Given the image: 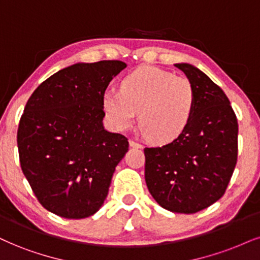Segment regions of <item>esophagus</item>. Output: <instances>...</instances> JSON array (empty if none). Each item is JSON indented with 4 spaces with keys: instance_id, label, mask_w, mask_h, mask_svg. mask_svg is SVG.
<instances>
[{
    "instance_id": "34e87169",
    "label": "esophagus",
    "mask_w": 260,
    "mask_h": 260,
    "mask_svg": "<svg viewBox=\"0 0 260 260\" xmlns=\"http://www.w3.org/2000/svg\"><path fill=\"white\" fill-rule=\"evenodd\" d=\"M129 143H130V147H133V148H142V145L139 142H136V141H134V140H130Z\"/></svg>"
}]
</instances>
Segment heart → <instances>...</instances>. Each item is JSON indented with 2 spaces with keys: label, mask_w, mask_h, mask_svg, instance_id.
Masks as SVG:
<instances>
[{
  "label": "heart",
  "mask_w": 260,
  "mask_h": 260,
  "mask_svg": "<svg viewBox=\"0 0 260 260\" xmlns=\"http://www.w3.org/2000/svg\"><path fill=\"white\" fill-rule=\"evenodd\" d=\"M197 95L187 77L153 66H141L120 82V91L110 89L102 106L117 129L139 124L147 139L155 143L171 142L182 135L190 123Z\"/></svg>",
  "instance_id": "obj_1"
}]
</instances>
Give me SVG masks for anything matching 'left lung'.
Here are the masks:
<instances>
[{
    "instance_id": "obj_1",
    "label": "left lung",
    "mask_w": 260,
    "mask_h": 260,
    "mask_svg": "<svg viewBox=\"0 0 260 260\" xmlns=\"http://www.w3.org/2000/svg\"><path fill=\"white\" fill-rule=\"evenodd\" d=\"M175 66L194 85L193 118L171 143L145 148V178L149 193L165 210L195 213L225 193L238 161L239 125L216 83L190 63Z\"/></svg>"
}]
</instances>
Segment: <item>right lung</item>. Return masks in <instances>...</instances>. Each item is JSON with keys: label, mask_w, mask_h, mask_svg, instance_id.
<instances>
[{"label": "right lung", "mask_w": 260, "mask_h": 260, "mask_svg": "<svg viewBox=\"0 0 260 260\" xmlns=\"http://www.w3.org/2000/svg\"><path fill=\"white\" fill-rule=\"evenodd\" d=\"M126 67L119 60L75 65L46 79L30 96L18 127L21 170L42 206L69 219L104 204L127 139L104 127L102 99Z\"/></svg>", "instance_id": "add662e5"}]
</instances>
